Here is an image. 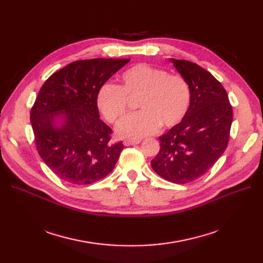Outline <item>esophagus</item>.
Returning <instances> with one entry per match:
<instances>
[{
	"instance_id": "34e87169",
	"label": "esophagus",
	"mask_w": 263,
	"mask_h": 263,
	"mask_svg": "<svg viewBox=\"0 0 263 263\" xmlns=\"http://www.w3.org/2000/svg\"><path fill=\"white\" fill-rule=\"evenodd\" d=\"M141 140L140 139H126L124 140L125 146H133V145H138Z\"/></svg>"
}]
</instances>
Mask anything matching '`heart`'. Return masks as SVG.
Instances as JSON below:
<instances>
[{"mask_svg": "<svg viewBox=\"0 0 263 263\" xmlns=\"http://www.w3.org/2000/svg\"><path fill=\"white\" fill-rule=\"evenodd\" d=\"M142 110L129 115L117 127L123 138L138 139L156 133L160 125L177 126L185 117L191 90L184 78L169 74L149 65L133 66L119 77V85L103 84L97 94V105L110 124H117L128 109V99H138Z\"/></svg>", "mask_w": 263, "mask_h": 263, "instance_id": "heart-1", "label": "heart"}]
</instances>
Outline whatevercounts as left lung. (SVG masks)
Segmentation results:
<instances>
[{
    "instance_id": "1",
    "label": "left lung",
    "mask_w": 263,
    "mask_h": 263,
    "mask_svg": "<svg viewBox=\"0 0 263 263\" xmlns=\"http://www.w3.org/2000/svg\"><path fill=\"white\" fill-rule=\"evenodd\" d=\"M191 90L182 122L162 136L151 166L164 180L185 184L203 177L227 148L233 107L221 83L208 70L187 60L171 59Z\"/></svg>"
}]
</instances>
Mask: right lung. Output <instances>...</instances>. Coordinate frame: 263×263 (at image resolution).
<instances>
[{
  "label": "right lung",
  "instance_id": "1",
  "mask_svg": "<svg viewBox=\"0 0 263 263\" xmlns=\"http://www.w3.org/2000/svg\"><path fill=\"white\" fill-rule=\"evenodd\" d=\"M130 59H87L69 63L47 79L30 110L39 156L71 184H91L113 171L124 149L100 119V87ZM64 117L60 127L54 125Z\"/></svg>",
  "mask_w": 263,
  "mask_h": 263
}]
</instances>
